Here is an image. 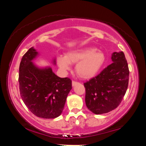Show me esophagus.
<instances>
[{
    "label": "esophagus",
    "mask_w": 146,
    "mask_h": 146,
    "mask_svg": "<svg viewBox=\"0 0 146 146\" xmlns=\"http://www.w3.org/2000/svg\"><path fill=\"white\" fill-rule=\"evenodd\" d=\"M77 84H78V82H76V81H74V80L72 81V86H75V85Z\"/></svg>",
    "instance_id": "obj_1"
}]
</instances>
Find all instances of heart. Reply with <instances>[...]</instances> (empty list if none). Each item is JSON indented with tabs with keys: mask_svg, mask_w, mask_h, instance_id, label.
I'll return each instance as SVG.
<instances>
[{
	"mask_svg": "<svg viewBox=\"0 0 146 146\" xmlns=\"http://www.w3.org/2000/svg\"><path fill=\"white\" fill-rule=\"evenodd\" d=\"M106 61V55L95 48H86L69 51L66 56L58 55L56 62L62 71L71 69V64L77 63L76 73L80 78L88 79L99 72Z\"/></svg>",
	"mask_w": 146,
	"mask_h": 146,
	"instance_id": "1",
	"label": "heart"
}]
</instances>
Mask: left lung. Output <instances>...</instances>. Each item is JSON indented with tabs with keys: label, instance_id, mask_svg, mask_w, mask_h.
<instances>
[{
	"label": "left lung",
	"instance_id": "1",
	"mask_svg": "<svg viewBox=\"0 0 146 146\" xmlns=\"http://www.w3.org/2000/svg\"><path fill=\"white\" fill-rule=\"evenodd\" d=\"M111 60L113 62L100 74L84 84L86 106L95 114H104L115 110L126 93L129 71L124 53H113Z\"/></svg>",
	"mask_w": 146,
	"mask_h": 146
}]
</instances>
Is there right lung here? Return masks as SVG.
Here are the masks:
<instances>
[{"label":"right lung","mask_w":146,"mask_h":146,"mask_svg":"<svg viewBox=\"0 0 146 146\" xmlns=\"http://www.w3.org/2000/svg\"><path fill=\"white\" fill-rule=\"evenodd\" d=\"M38 55L32 47L22 58L19 76L21 97L36 117L55 118L62 112L72 82L56 75L50 67L38 68L32 62ZM53 63L56 64L55 59Z\"/></svg>","instance_id":"add662e5"}]
</instances>
